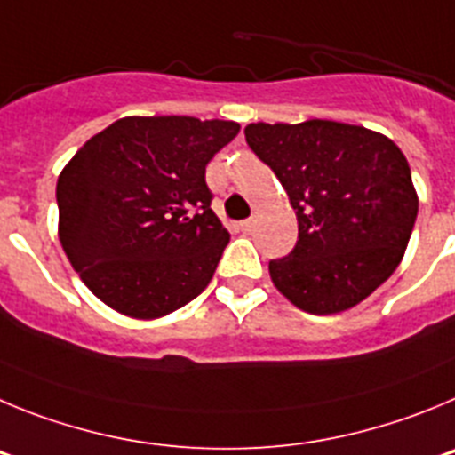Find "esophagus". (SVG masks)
Instances as JSON below:
<instances>
[{"label":"esophagus","instance_id":"1","mask_svg":"<svg viewBox=\"0 0 455 455\" xmlns=\"http://www.w3.org/2000/svg\"><path fill=\"white\" fill-rule=\"evenodd\" d=\"M253 227H256V222H253V220H243V222L237 224V228H240L243 233H251Z\"/></svg>","mask_w":455,"mask_h":455}]
</instances>
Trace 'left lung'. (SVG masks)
Segmentation results:
<instances>
[{"mask_svg":"<svg viewBox=\"0 0 455 455\" xmlns=\"http://www.w3.org/2000/svg\"><path fill=\"white\" fill-rule=\"evenodd\" d=\"M244 138L299 224L294 251L269 263L274 288L304 313L335 315L386 283L419 208L403 151L379 131L333 120L256 122Z\"/></svg>","mask_w":455,"mask_h":455,"instance_id":"obj_1","label":"left lung"}]
</instances>
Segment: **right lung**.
<instances>
[{
  "label": "right lung",
  "mask_w": 455,
  "mask_h": 455,
  "mask_svg": "<svg viewBox=\"0 0 455 455\" xmlns=\"http://www.w3.org/2000/svg\"><path fill=\"white\" fill-rule=\"evenodd\" d=\"M237 122L129 116L90 138L59 174V240L85 288L133 319L202 294L228 243L206 165Z\"/></svg>",
  "instance_id": "obj_1"
}]
</instances>
